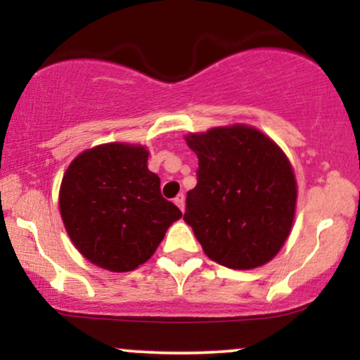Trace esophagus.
<instances>
[{"mask_svg": "<svg viewBox=\"0 0 360 360\" xmlns=\"http://www.w3.org/2000/svg\"><path fill=\"white\" fill-rule=\"evenodd\" d=\"M174 203H176L177 206H179L181 212H184V194H183V193L177 194V196L174 198Z\"/></svg>", "mask_w": 360, "mask_h": 360, "instance_id": "esophagus-1", "label": "esophagus"}]
</instances>
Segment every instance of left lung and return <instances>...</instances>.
<instances>
[{
	"label": "left lung",
	"mask_w": 360,
	"mask_h": 360,
	"mask_svg": "<svg viewBox=\"0 0 360 360\" xmlns=\"http://www.w3.org/2000/svg\"><path fill=\"white\" fill-rule=\"evenodd\" d=\"M198 183L184 221L205 254L230 269H254L274 257L291 232L296 179L284 152L247 125L189 134Z\"/></svg>",
	"instance_id": "8db88e82"
}]
</instances>
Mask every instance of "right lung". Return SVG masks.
I'll return each mask as SVG.
<instances>
[{
	"label": "right lung",
	"mask_w": 360,
	"mask_h": 360,
	"mask_svg": "<svg viewBox=\"0 0 360 360\" xmlns=\"http://www.w3.org/2000/svg\"><path fill=\"white\" fill-rule=\"evenodd\" d=\"M142 146L105 143L84 150L62 177L60 217L76 249L113 272L152 257L181 210L160 194Z\"/></svg>",
	"instance_id": "right-lung-1"
}]
</instances>
